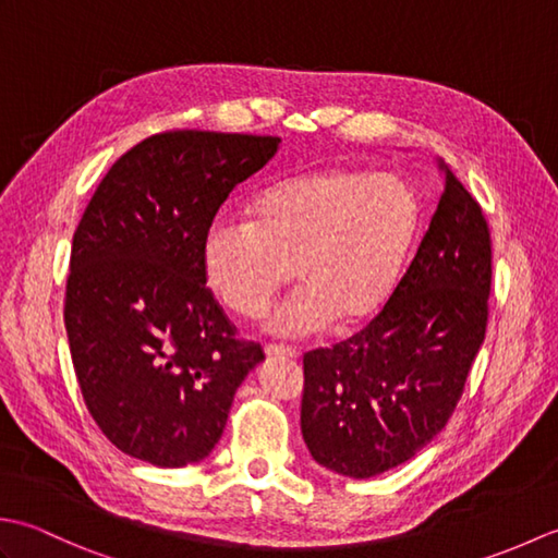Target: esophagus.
Returning <instances> with one entry per match:
<instances>
[{
    "instance_id": "34e87169",
    "label": "esophagus",
    "mask_w": 558,
    "mask_h": 558,
    "mask_svg": "<svg viewBox=\"0 0 558 558\" xmlns=\"http://www.w3.org/2000/svg\"><path fill=\"white\" fill-rule=\"evenodd\" d=\"M266 357H280V360H298V350L286 348V345H266L264 348Z\"/></svg>"
}]
</instances>
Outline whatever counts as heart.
<instances>
[{
	"instance_id": "1",
	"label": "heart",
	"mask_w": 558,
	"mask_h": 558,
	"mask_svg": "<svg viewBox=\"0 0 558 558\" xmlns=\"http://www.w3.org/2000/svg\"><path fill=\"white\" fill-rule=\"evenodd\" d=\"M420 222L417 196L396 174L326 168L264 189L252 220L208 225L201 260L208 286L240 316H258L300 278L266 328L282 338L362 324L381 310Z\"/></svg>"
}]
</instances>
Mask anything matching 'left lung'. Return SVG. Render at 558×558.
I'll return each mask as SVG.
<instances>
[{
  "label": "left lung",
  "instance_id": "8db88e82",
  "mask_svg": "<svg viewBox=\"0 0 558 558\" xmlns=\"http://www.w3.org/2000/svg\"><path fill=\"white\" fill-rule=\"evenodd\" d=\"M438 170L444 194L384 310L357 336L304 354L302 436L338 475L376 477L429 444L487 333V220L444 160Z\"/></svg>",
  "mask_w": 558,
  "mask_h": 558
}]
</instances>
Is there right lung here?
Returning <instances> with one entry per match:
<instances>
[{"mask_svg":"<svg viewBox=\"0 0 558 558\" xmlns=\"http://www.w3.org/2000/svg\"><path fill=\"white\" fill-rule=\"evenodd\" d=\"M278 136L165 132L102 177L71 242L64 326L83 400L122 453L158 468L208 458L264 350L234 338L201 244Z\"/></svg>","mask_w":558,"mask_h":558,"instance_id":"add662e5","label":"right lung"}]
</instances>
